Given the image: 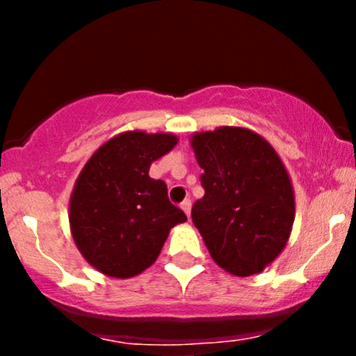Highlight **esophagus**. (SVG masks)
Returning <instances> with one entry per match:
<instances>
[{
    "label": "esophagus",
    "instance_id": "34e87169",
    "mask_svg": "<svg viewBox=\"0 0 356 356\" xmlns=\"http://www.w3.org/2000/svg\"><path fill=\"white\" fill-rule=\"evenodd\" d=\"M181 208H182V210H184V213L188 215V218L191 217V200H184V201H182Z\"/></svg>",
    "mask_w": 356,
    "mask_h": 356
}]
</instances>
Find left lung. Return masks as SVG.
Returning <instances> with one entry per match:
<instances>
[{
  "label": "left lung",
  "mask_w": 356,
  "mask_h": 356,
  "mask_svg": "<svg viewBox=\"0 0 356 356\" xmlns=\"http://www.w3.org/2000/svg\"><path fill=\"white\" fill-rule=\"evenodd\" d=\"M204 196L193 224L218 267L238 277L260 274L289 241L294 222L291 177L270 143L238 125L189 138Z\"/></svg>",
  "instance_id": "obj_1"
}]
</instances>
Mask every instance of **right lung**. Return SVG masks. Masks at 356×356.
I'll use <instances>...</instances> for the list:
<instances>
[{"instance_id": "obj_1", "label": "right lung", "mask_w": 356, "mask_h": 356, "mask_svg": "<svg viewBox=\"0 0 356 356\" xmlns=\"http://www.w3.org/2000/svg\"><path fill=\"white\" fill-rule=\"evenodd\" d=\"M179 143L170 132L125 131L103 143L75 179L68 222L91 267L129 279L152 267L174 225L188 220L149 167Z\"/></svg>"}]
</instances>
